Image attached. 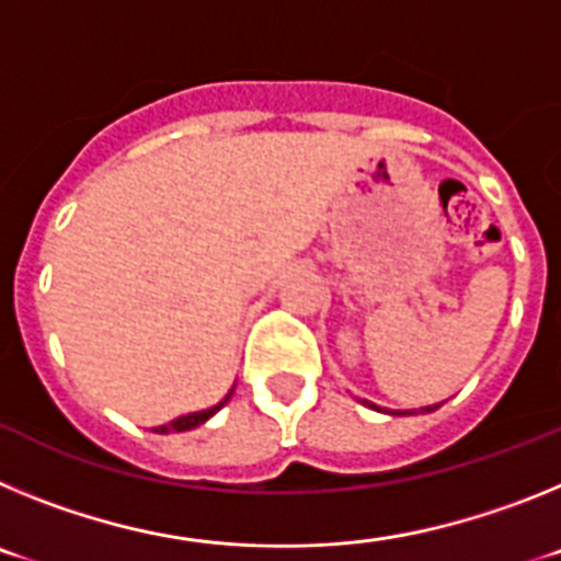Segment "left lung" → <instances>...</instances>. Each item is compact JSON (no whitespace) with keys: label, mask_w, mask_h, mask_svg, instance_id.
I'll return each mask as SVG.
<instances>
[{"label":"left lung","mask_w":561,"mask_h":561,"mask_svg":"<svg viewBox=\"0 0 561 561\" xmlns=\"http://www.w3.org/2000/svg\"><path fill=\"white\" fill-rule=\"evenodd\" d=\"M370 408H376V404H370ZM435 408H438V404H435ZM435 408H424V413H427V410H435Z\"/></svg>","instance_id":"1"}]
</instances>
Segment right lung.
Instances as JSON below:
<instances>
[{
	"label": "right lung",
	"mask_w": 561,
	"mask_h": 561,
	"mask_svg": "<svg viewBox=\"0 0 561 561\" xmlns=\"http://www.w3.org/2000/svg\"><path fill=\"white\" fill-rule=\"evenodd\" d=\"M230 396H232V390L230 393L225 396V399L219 401V404H216V408H210V410H202V413H191V415H180V419L176 421H171V424H162V427H157L153 430V433H185V430H193V427H199V424H205L207 419H210V415H216L219 413L221 408H225L227 401H230Z\"/></svg>",
	"instance_id": "add662e5"
}]
</instances>
